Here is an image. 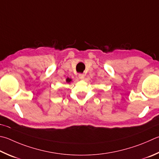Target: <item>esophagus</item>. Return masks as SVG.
Masks as SVG:
<instances>
[{
  "mask_svg": "<svg viewBox=\"0 0 159 159\" xmlns=\"http://www.w3.org/2000/svg\"><path fill=\"white\" fill-rule=\"evenodd\" d=\"M79 79H80L83 80V79H84V78H85V75L83 74H79Z\"/></svg>",
  "mask_w": 159,
  "mask_h": 159,
  "instance_id": "34e87169",
  "label": "esophagus"
}]
</instances>
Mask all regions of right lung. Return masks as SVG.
Instances as JSON below:
<instances>
[{"label": "right lung", "instance_id": "add662e5", "mask_svg": "<svg viewBox=\"0 0 159 159\" xmlns=\"http://www.w3.org/2000/svg\"><path fill=\"white\" fill-rule=\"evenodd\" d=\"M66 81H67V82L69 83H70V82L71 81V79H70V78H68V79H66Z\"/></svg>", "mask_w": 159, "mask_h": 159}]
</instances>
